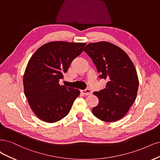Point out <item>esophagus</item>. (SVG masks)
<instances>
[{
    "label": "esophagus",
    "mask_w": 160,
    "mask_h": 160,
    "mask_svg": "<svg viewBox=\"0 0 160 160\" xmlns=\"http://www.w3.org/2000/svg\"><path fill=\"white\" fill-rule=\"evenodd\" d=\"M80 92H81V93L82 94L86 95V96L90 95V94H91L92 93V91L90 89H86V90H80Z\"/></svg>",
    "instance_id": "obj_1"
}]
</instances>
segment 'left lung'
<instances>
[{"instance_id": "1", "label": "left lung", "mask_w": 160, "mask_h": 160, "mask_svg": "<svg viewBox=\"0 0 160 160\" xmlns=\"http://www.w3.org/2000/svg\"><path fill=\"white\" fill-rule=\"evenodd\" d=\"M84 51L93 61L100 78L108 80L104 89L94 92L99 102L92 114L104 122L120 120L137 96L139 80L134 65L122 48L106 41L88 44Z\"/></svg>"}]
</instances>
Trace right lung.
I'll return each mask as SVG.
<instances>
[{"label": "right lung", "mask_w": 160, "mask_h": 160, "mask_svg": "<svg viewBox=\"0 0 160 160\" xmlns=\"http://www.w3.org/2000/svg\"><path fill=\"white\" fill-rule=\"evenodd\" d=\"M86 44L50 42L30 58L23 76L24 92L30 108L41 120L53 123L68 115L80 90L60 85L59 81Z\"/></svg>", "instance_id": "right-lung-1"}]
</instances>
